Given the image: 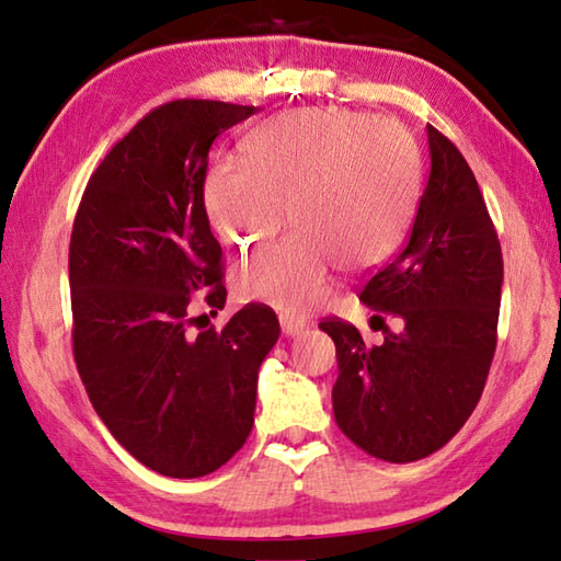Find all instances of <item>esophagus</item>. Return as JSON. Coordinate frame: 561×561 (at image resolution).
<instances>
[{
  "mask_svg": "<svg viewBox=\"0 0 561 561\" xmlns=\"http://www.w3.org/2000/svg\"><path fill=\"white\" fill-rule=\"evenodd\" d=\"M278 320H280L283 335H286V337H296V335H300L302 330H306V320L290 316V312H280Z\"/></svg>",
  "mask_w": 561,
  "mask_h": 561,
  "instance_id": "esophagus-1",
  "label": "esophagus"
}]
</instances>
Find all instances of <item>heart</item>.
<instances>
[{
	"instance_id": "1",
	"label": "heart",
	"mask_w": 561,
	"mask_h": 561,
	"mask_svg": "<svg viewBox=\"0 0 561 561\" xmlns=\"http://www.w3.org/2000/svg\"><path fill=\"white\" fill-rule=\"evenodd\" d=\"M249 161L224 160L204 184L214 231L231 245L296 229L233 271L249 300L306 312L325 300L335 263L365 271L394 251L416 194V157L401 125L342 107L293 111L251 137Z\"/></svg>"
}]
</instances>
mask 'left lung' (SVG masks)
I'll return each instance as SVG.
<instances>
[{"mask_svg":"<svg viewBox=\"0 0 561 561\" xmlns=\"http://www.w3.org/2000/svg\"><path fill=\"white\" fill-rule=\"evenodd\" d=\"M431 170L409 239L362 286L359 300L394 316L399 332L369 347L340 318L335 421L352 444L389 463L444 448L483 394L497 342L503 251L480 186L458 147L426 125Z\"/></svg>","mask_w":561,"mask_h":561,"instance_id":"1","label":"left lung"}]
</instances>
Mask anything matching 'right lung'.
<instances>
[{"label":"right lung","instance_id":"add662e5","mask_svg":"<svg viewBox=\"0 0 561 561\" xmlns=\"http://www.w3.org/2000/svg\"><path fill=\"white\" fill-rule=\"evenodd\" d=\"M253 113L221 101L154 107L98 164L73 221L78 375L117 444L167 478L209 476L245 444L261 362L280 335L261 302L221 330H192L196 302H226L204 209L209 150Z\"/></svg>","mask_w":561,"mask_h":561}]
</instances>
